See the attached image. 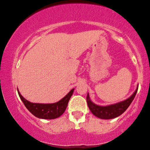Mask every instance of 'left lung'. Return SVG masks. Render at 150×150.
<instances>
[{"label":"left lung","instance_id":"obj_1","mask_svg":"<svg viewBox=\"0 0 150 150\" xmlns=\"http://www.w3.org/2000/svg\"><path fill=\"white\" fill-rule=\"evenodd\" d=\"M138 91V86L137 87L136 91L129 98H127L124 101H120V102L114 103V104L105 105H99L94 103L91 100L89 97V94L88 93L86 97L87 103L88 108L91 112L93 114L95 117H98L101 119H111L116 118L124 112L129 106L131 103L132 102L133 99H134L136 94Z\"/></svg>","mask_w":150,"mask_h":150}]
</instances>
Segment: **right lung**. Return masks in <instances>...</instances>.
<instances>
[{"label":"right lung","instance_id":"right-lung-1","mask_svg":"<svg viewBox=\"0 0 150 150\" xmlns=\"http://www.w3.org/2000/svg\"><path fill=\"white\" fill-rule=\"evenodd\" d=\"M73 91L74 88L72 89L61 100L56 103H38L30 102L27 99H25L21 95V93L18 89V93L20 98L28 110L35 117L44 119H54L60 117L66 110L68 103L73 95Z\"/></svg>","mask_w":150,"mask_h":150}]
</instances>
